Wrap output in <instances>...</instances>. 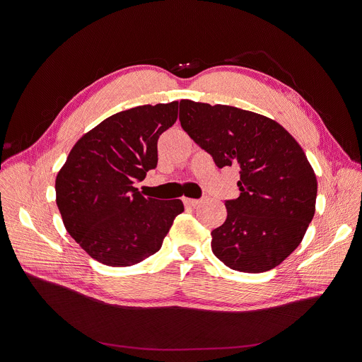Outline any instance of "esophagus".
I'll return each mask as SVG.
<instances>
[{"mask_svg": "<svg viewBox=\"0 0 362 362\" xmlns=\"http://www.w3.org/2000/svg\"><path fill=\"white\" fill-rule=\"evenodd\" d=\"M186 206H197L198 204H201V199H194V198H185L183 199Z\"/></svg>", "mask_w": 362, "mask_h": 362, "instance_id": "obj_1", "label": "esophagus"}]
</instances>
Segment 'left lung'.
<instances>
[{"label":"left lung","mask_w":362,"mask_h":362,"mask_svg":"<svg viewBox=\"0 0 362 362\" xmlns=\"http://www.w3.org/2000/svg\"><path fill=\"white\" fill-rule=\"evenodd\" d=\"M179 120L218 168L238 165L240 195L211 232V250L227 267L269 272L300 243L315 213L317 177L291 133L261 114L230 105L180 101Z\"/></svg>","instance_id":"1"}]
</instances>
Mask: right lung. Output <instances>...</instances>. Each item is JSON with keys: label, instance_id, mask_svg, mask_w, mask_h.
<instances>
[{"label": "right lung", "instance_id": "1", "mask_svg": "<svg viewBox=\"0 0 362 362\" xmlns=\"http://www.w3.org/2000/svg\"><path fill=\"white\" fill-rule=\"evenodd\" d=\"M179 103L112 114L76 142L55 179L57 206L69 235L93 259L129 267L156 254L180 199L144 197L135 180L157 167V144L177 120Z\"/></svg>", "mask_w": 362, "mask_h": 362}]
</instances>
